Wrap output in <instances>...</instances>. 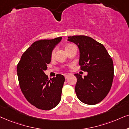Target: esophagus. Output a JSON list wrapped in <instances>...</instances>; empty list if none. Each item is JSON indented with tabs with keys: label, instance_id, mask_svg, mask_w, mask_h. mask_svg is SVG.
I'll use <instances>...</instances> for the list:
<instances>
[{
	"label": "esophagus",
	"instance_id": "34e87169",
	"mask_svg": "<svg viewBox=\"0 0 129 129\" xmlns=\"http://www.w3.org/2000/svg\"><path fill=\"white\" fill-rule=\"evenodd\" d=\"M70 77V75L69 74H67V75H65V78L66 79H67L68 77Z\"/></svg>",
	"mask_w": 129,
	"mask_h": 129
}]
</instances>
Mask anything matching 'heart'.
I'll list each match as a JSON object with an SVG mask.
<instances>
[{
	"mask_svg": "<svg viewBox=\"0 0 129 129\" xmlns=\"http://www.w3.org/2000/svg\"><path fill=\"white\" fill-rule=\"evenodd\" d=\"M70 45H67V46H66V47H68V46H70ZM54 54H55V49H54V50L52 51V53H51V56H52V57H53V56H54Z\"/></svg>",
	"mask_w": 129,
	"mask_h": 129,
	"instance_id": "1",
	"label": "heart"
}]
</instances>
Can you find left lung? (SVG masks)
Instances as JSON below:
<instances>
[{
	"label": "left lung",
	"instance_id": "1",
	"mask_svg": "<svg viewBox=\"0 0 129 129\" xmlns=\"http://www.w3.org/2000/svg\"><path fill=\"white\" fill-rule=\"evenodd\" d=\"M80 51L81 70L88 73L82 78L75 74L77 82L75 91L81 102L89 105L99 103L110 90L114 77L113 62L104 45L84 35L68 37Z\"/></svg>",
	"mask_w": 129,
	"mask_h": 129
}]
</instances>
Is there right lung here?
Here are the masks:
<instances>
[{
    "instance_id": "1",
    "label": "right lung",
    "mask_w": 129,
    "mask_h": 129,
    "mask_svg": "<svg viewBox=\"0 0 129 129\" xmlns=\"http://www.w3.org/2000/svg\"><path fill=\"white\" fill-rule=\"evenodd\" d=\"M62 37L34 42L22 54L17 66L19 83L27 102L38 109L49 110L61 99L65 78L56 74L49 80L44 71L51 62V53Z\"/></svg>"
}]
</instances>
